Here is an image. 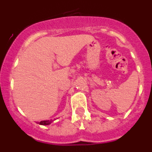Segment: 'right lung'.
Instances as JSON below:
<instances>
[{
  "label": "right lung",
  "mask_w": 152,
  "mask_h": 152,
  "mask_svg": "<svg viewBox=\"0 0 152 152\" xmlns=\"http://www.w3.org/2000/svg\"><path fill=\"white\" fill-rule=\"evenodd\" d=\"M53 122V120H43L39 123V125H42V126H48V125L51 124Z\"/></svg>",
  "instance_id": "1"
}]
</instances>
